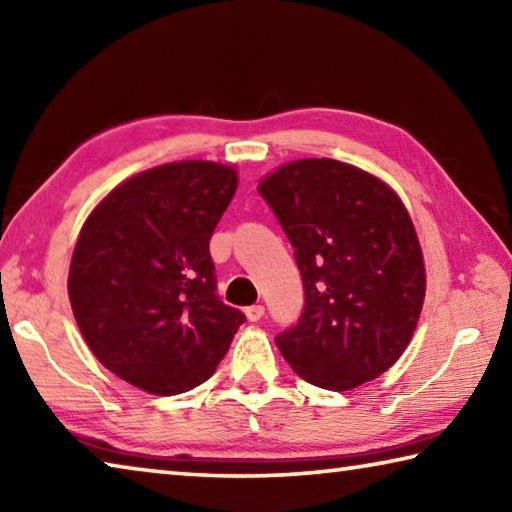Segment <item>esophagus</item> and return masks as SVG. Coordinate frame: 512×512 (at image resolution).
Segmentation results:
<instances>
[{"instance_id":"obj_1","label":"esophagus","mask_w":512,"mask_h":512,"mask_svg":"<svg viewBox=\"0 0 512 512\" xmlns=\"http://www.w3.org/2000/svg\"><path fill=\"white\" fill-rule=\"evenodd\" d=\"M246 316H248L250 323H257V320L264 316V307L262 305H250V307H246Z\"/></svg>"}]
</instances>
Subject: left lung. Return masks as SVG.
<instances>
[{
    "label": "left lung",
    "mask_w": 512,
    "mask_h": 512,
    "mask_svg": "<svg viewBox=\"0 0 512 512\" xmlns=\"http://www.w3.org/2000/svg\"><path fill=\"white\" fill-rule=\"evenodd\" d=\"M257 192L291 241L305 287L298 323L275 336L282 357L327 391L379 377L409 345L424 300L406 207L379 178L327 158L284 164Z\"/></svg>",
    "instance_id": "1"
}]
</instances>
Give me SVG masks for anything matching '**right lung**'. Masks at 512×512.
<instances>
[{"label": "right lung", "mask_w": 512, "mask_h": 512, "mask_svg": "<svg viewBox=\"0 0 512 512\" xmlns=\"http://www.w3.org/2000/svg\"><path fill=\"white\" fill-rule=\"evenodd\" d=\"M237 189L232 167L162 164L103 198L69 268V302L103 366L153 395L214 375L246 316L216 296L210 239Z\"/></svg>", "instance_id": "1"}]
</instances>
